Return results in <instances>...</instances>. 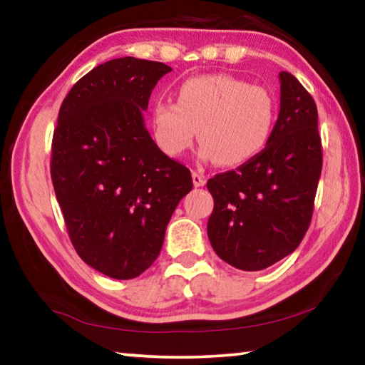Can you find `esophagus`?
Listing matches in <instances>:
<instances>
[{"mask_svg": "<svg viewBox=\"0 0 365 365\" xmlns=\"http://www.w3.org/2000/svg\"><path fill=\"white\" fill-rule=\"evenodd\" d=\"M191 177H193V185H195L196 188H200V187H202V185L206 183L205 175L197 174V172H193V174H191Z\"/></svg>", "mask_w": 365, "mask_h": 365, "instance_id": "34e87169", "label": "esophagus"}]
</instances>
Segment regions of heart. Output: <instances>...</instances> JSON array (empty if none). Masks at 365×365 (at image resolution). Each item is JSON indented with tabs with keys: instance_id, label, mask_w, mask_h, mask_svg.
I'll use <instances>...</instances> for the list:
<instances>
[{
	"instance_id": "obj_1",
	"label": "heart",
	"mask_w": 365,
	"mask_h": 365,
	"mask_svg": "<svg viewBox=\"0 0 365 365\" xmlns=\"http://www.w3.org/2000/svg\"><path fill=\"white\" fill-rule=\"evenodd\" d=\"M274 123L275 101L269 91L227 73L187 78L177 88L175 103L158 100L151 109L153 138L165 156H182L197 137L201 159L224 168L259 156Z\"/></svg>"
}]
</instances>
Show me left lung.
<instances>
[{"mask_svg": "<svg viewBox=\"0 0 365 365\" xmlns=\"http://www.w3.org/2000/svg\"><path fill=\"white\" fill-rule=\"evenodd\" d=\"M280 113L262 153L207 180V237L222 261L262 270L298 248L311 224L322 172L317 106L299 80L280 72Z\"/></svg>", "mask_w": 365, "mask_h": 365, "instance_id": "1", "label": "left lung"}]
</instances>
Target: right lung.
Masks as SVG:
<instances>
[{
  "label": "right lung",
  "instance_id": "right-lung-1",
  "mask_svg": "<svg viewBox=\"0 0 365 365\" xmlns=\"http://www.w3.org/2000/svg\"><path fill=\"white\" fill-rule=\"evenodd\" d=\"M172 69L132 56L95 67L61 104L51 180L82 261L117 280L159 256L165 228L193 188L190 170L154 143L143 110Z\"/></svg>",
  "mask_w": 365,
  "mask_h": 365
}]
</instances>
